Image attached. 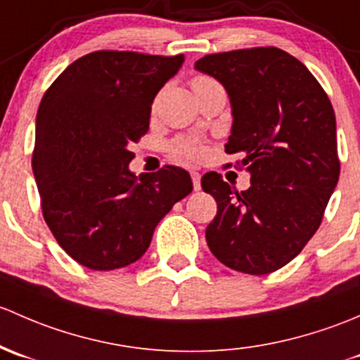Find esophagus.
Listing matches in <instances>:
<instances>
[{"mask_svg": "<svg viewBox=\"0 0 360 360\" xmlns=\"http://www.w3.org/2000/svg\"><path fill=\"white\" fill-rule=\"evenodd\" d=\"M192 176V185H194V191H199L201 188V175L198 172H191Z\"/></svg>", "mask_w": 360, "mask_h": 360, "instance_id": "esophagus-1", "label": "esophagus"}]
</instances>
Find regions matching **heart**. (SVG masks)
Segmentation results:
<instances>
[{
  "label": "heart",
  "instance_id": "heart-1",
  "mask_svg": "<svg viewBox=\"0 0 360 360\" xmlns=\"http://www.w3.org/2000/svg\"><path fill=\"white\" fill-rule=\"evenodd\" d=\"M214 84H218L217 81H214L213 77L205 76V74H198V76L192 77L191 81V86L194 91H199L207 86H214ZM169 149H172V154L175 155V158L184 159V161H199V159L205 158L206 154L205 146H202L199 140L187 139V136H180V139L173 140Z\"/></svg>",
  "mask_w": 360,
  "mask_h": 360
}]
</instances>
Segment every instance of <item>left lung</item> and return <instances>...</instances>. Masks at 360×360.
Instances as JSON below:
<instances>
[{
    "mask_svg": "<svg viewBox=\"0 0 360 360\" xmlns=\"http://www.w3.org/2000/svg\"><path fill=\"white\" fill-rule=\"evenodd\" d=\"M195 69L220 81L232 105L225 153L251 175L234 191L221 175L201 179L218 211L206 229L229 269L263 276L290 263L321 225L338 184L335 110L309 69L276 46L206 55Z\"/></svg>",
    "mask_w": 360,
    "mask_h": 360,
    "instance_id": "obj_1",
    "label": "left lung"
}]
</instances>
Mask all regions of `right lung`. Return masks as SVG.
I'll use <instances>...</instances> for the list:
<instances>
[{"label":"right lung","mask_w":360,"mask_h":360,"mask_svg":"<svg viewBox=\"0 0 360 360\" xmlns=\"http://www.w3.org/2000/svg\"><path fill=\"white\" fill-rule=\"evenodd\" d=\"M100 50L77 58L51 83L36 116L32 172L46 225L62 250L91 270L136 262L155 225L192 192L185 169L135 176L128 149L149 129L158 91L184 64Z\"/></svg>","instance_id":"1"}]
</instances>
